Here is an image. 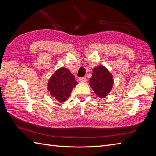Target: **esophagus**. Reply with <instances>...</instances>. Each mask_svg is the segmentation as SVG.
<instances>
[{"mask_svg": "<svg viewBox=\"0 0 156 156\" xmlns=\"http://www.w3.org/2000/svg\"><path fill=\"white\" fill-rule=\"evenodd\" d=\"M79 81L80 82L84 83V82L87 81V78H86L85 77H79Z\"/></svg>", "mask_w": 156, "mask_h": 156, "instance_id": "obj_1", "label": "esophagus"}]
</instances>
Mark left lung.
Instances as JSON below:
<instances>
[{
	"instance_id": "left-lung-1",
	"label": "left lung",
	"mask_w": 156,
	"mask_h": 156,
	"mask_svg": "<svg viewBox=\"0 0 156 156\" xmlns=\"http://www.w3.org/2000/svg\"><path fill=\"white\" fill-rule=\"evenodd\" d=\"M89 84L98 96L105 98L112 89V76L106 68L99 66L94 68Z\"/></svg>"
}]
</instances>
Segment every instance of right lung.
Here are the masks:
<instances>
[{
    "instance_id": "1",
    "label": "right lung",
    "mask_w": 156,
    "mask_h": 156,
    "mask_svg": "<svg viewBox=\"0 0 156 156\" xmlns=\"http://www.w3.org/2000/svg\"><path fill=\"white\" fill-rule=\"evenodd\" d=\"M77 84L69 69L61 68L49 79L48 90L52 96L58 101L64 102L68 100L72 89Z\"/></svg>"
}]
</instances>
